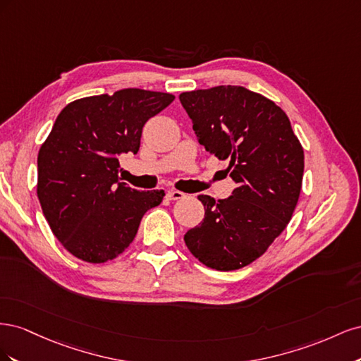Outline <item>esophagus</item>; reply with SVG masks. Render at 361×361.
<instances>
[{
  "mask_svg": "<svg viewBox=\"0 0 361 361\" xmlns=\"http://www.w3.org/2000/svg\"><path fill=\"white\" fill-rule=\"evenodd\" d=\"M185 197V194L182 191H178V190H171V191H167V199L169 200H180Z\"/></svg>",
  "mask_w": 361,
  "mask_h": 361,
  "instance_id": "obj_1",
  "label": "esophagus"
}]
</instances>
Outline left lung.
Here are the masks:
<instances>
[{"mask_svg": "<svg viewBox=\"0 0 361 361\" xmlns=\"http://www.w3.org/2000/svg\"><path fill=\"white\" fill-rule=\"evenodd\" d=\"M197 141L235 180L231 197L199 195L203 221L185 244L206 267L232 271L265 253L297 206L304 152L286 113L265 96L239 85H218L179 96Z\"/></svg>", "mask_w": 361, "mask_h": 361, "instance_id": "obj_1", "label": "left lung"}]
</instances>
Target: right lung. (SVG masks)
<instances>
[{
    "instance_id": "right-lung-1",
    "label": "right lung",
    "mask_w": 361,
    "mask_h": 361,
    "mask_svg": "<svg viewBox=\"0 0 361 361\" xmlns=\"http://www.w3.org/2000/svg\"><path fill=\"white\" fill-rule=\"evenodd\" d=\"M173 101L170 93L123 89L73 101L56 118L39 150L37 197L52 233L75 257H117L162 202V190L118 182V158L137 154L147 120Z\"/></svg>"
}]
</instances>
